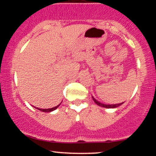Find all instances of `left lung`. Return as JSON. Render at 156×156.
I'll list each match as a JSON object with an SVG mask.
<instances>
[{
    "label": "left lung",
    "mask_w": 156,
    "mask_h": 156,
    "mask_svg": "<svg viewBox=\"0 0 156 156\" xmlns=\"http://www.w3.org/2000/svg\"><path fill=\"white\" fill-rule=\"evenodd\" d=\"M92 98L93 101H94V102L96 103L97 105H100V106H101V107H103V108H117V107L119 106V105H121L123 103H118V104H112V105H109V104H103V103H101V102H99V101H97L95 98H93L92 96Z\"/></svg>",
    "instance_id": "8db88e82"
}]
</instances>
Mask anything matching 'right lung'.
Here are the masks:
<instances>
[{
    "instance_id": "add662e5",
    "label": "right lung",
    "mask_w": 156,
    "mask_h": 156,
    "mask_svg": "<svg viewBox=\"0 0 156 156\" xmlns=\"http://www.w3.org/2000/svg\"><path fill=\"white\" fill-rule=\"evenodd\" d=\"M60 104H61V103H60ZM60 104L57 105V106L53 107V108H48V109H42V108H38V110L41 111V112H53V111L55 110V109H56L58 106H59Z\"/></svg>"
}]
</instances>
